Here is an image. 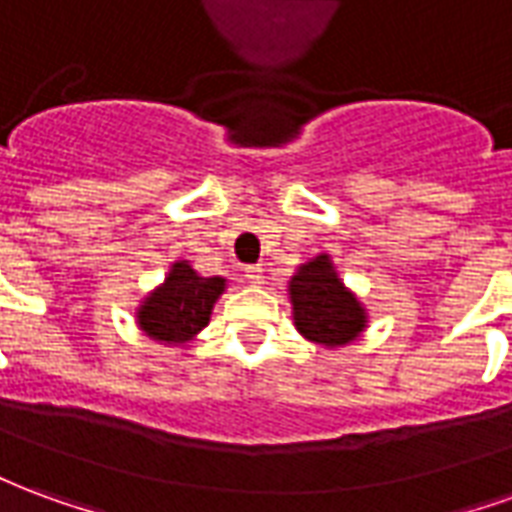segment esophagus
Returning a JSON list of instances; mask_svg holds the SVG:
<instances>
[{
    "mask_svg": "<svg viewBox=\"0 0 512 512\" xmlns=\"http://www.w3.org/2000/svg\"><path fill=\"white\" fill-rule=\"evenodd\" d=\"M244 277H246V282H252V285H260V282H263V268H260V266H246Z\"/></svg>",
    "mask_w": 512,
    "mask_h": 512,
    "instance_id": "esophagus-1",
    "label": "esophagus"
}]
</instances>
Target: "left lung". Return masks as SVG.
Wrapping results in <instances>:
<instances>
[{
  "label": "left lung",
  "mask_w": 512,
  "mask_h": 512,
  "mask_svg": "<svg viewBox=\"0 0 512 512\" xmlns=\"http://www.w3.org/2000/svg\"><path fill=\"white\" fill-rule=\"evenodd\" d=\"M293 318L307 340L321 345H345L365 329V310L343 288L329 257H315L290 282Z\"/></svg>",
  "instance_id": "left-lung-1"
}]
</instances>
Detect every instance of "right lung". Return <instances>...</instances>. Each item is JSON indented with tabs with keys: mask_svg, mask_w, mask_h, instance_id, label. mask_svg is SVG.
<instances>
[{
	"mask_svg": "<svg viewBox=\"0 0 512 512\" xmlns=\"http://www.w3.org/2000/svg\"><path fill=\"white\" fill-rule=\"evenodd\" d=\"M222 290V277H200L180 260L169 271L167 282L142 304L139 326L161 343H186L202 326H208L213 301Z\"/></svg>",
	"mask_w": 512,
	"mask_h": 512,
	"instance_id": "right-lung-1",
	"label": "right lung"
}]
</instances>
